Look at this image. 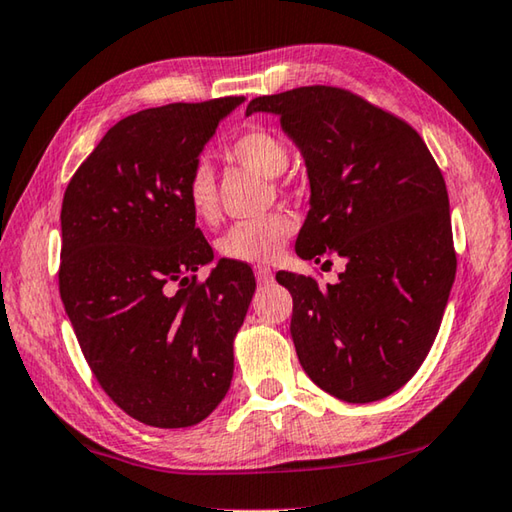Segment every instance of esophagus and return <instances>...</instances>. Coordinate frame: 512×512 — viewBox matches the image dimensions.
Returning <instances> with one entry per match:
<instances>
[{
    "label": "esophagus",
    "instance_id": "obj_1",
    "mask_svg": "<svg viewBox=\"0 0 512 512\" xmlns=\"http://www.w3.org/2000/svg\"><path fill=\"white\" fill-rule=\"evenodd\" d=\"M255 277H257L259 286H266V284L273 282V271L268 266H257L255 268Z\"/></svg>",
    "mask_w": 512,
    "mask_h": 512
}]
</instances>
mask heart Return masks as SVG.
Returning <instances> with one entry per match:
<instances>
[{
    "label": "heart",
    "instance_id": "obj_1",
    "mask_svg": "<svg viewBox=\"0 0 512 512\" xmlns=\"http://www.w3.org/2000/svg\"><path fill=\"white\" fill-rule=\"evenodd\" d=\"M232 159L268 179L282 176L291 165V147L271 129L253 127L228 145ZM185 201L192 217L201 224L217 219V185L206 163L192 167L185 181ZM295 232V221L286 212H271L253 221H241L219 239V253L230 262L268 264L282 255L286 241Z\"/></svg>",
    "mask_w": 512,
    "mask_h": 512
}]
</instances>
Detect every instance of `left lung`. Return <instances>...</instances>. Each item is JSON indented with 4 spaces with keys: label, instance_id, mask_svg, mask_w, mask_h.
I'll return each mask as SVG.
<instances>
[{
    "label": "left lung",
    "instance_id": "8db88e82",
    "mask_svg": "<svg viewBox=\"0 0 512 512\" xmlns=\"http://www.w3.org/2000/svg\"><path fill=\"white\" fill-rule=\"evenodd\" d=\"M255 111L280 116L306 163L311 210L295 253L347 259L338 284L277 273L300 365L340 401H380L423 365L457 273L443 174L412 125L347 89L259 96Z\"/></svg>",
    "mask_w": 512,
    "mask_h": 512
}]
</instances>
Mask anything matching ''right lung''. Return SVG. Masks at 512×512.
Returning <instances> with one entry per match:
<instances>
[{
	"label": "right lung",
	"mask_w": 512,
	"mask_h": 512,
	"mask_svg": "<svg viewBox=\"0 0 512 512\" xmlns=\"http://www.w3.org/2000/svg\"><path fill=\"white\" fill-rule=\"evenodd\" d=\"M237 96L143 109L109 129L62 199L60 297L100 387L152 427H190L224 401L232 340L255 293L194 224L185 181Z\"/></svg>",
	"instance_id": "add662e5"
}]
</instances>
